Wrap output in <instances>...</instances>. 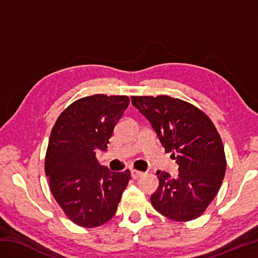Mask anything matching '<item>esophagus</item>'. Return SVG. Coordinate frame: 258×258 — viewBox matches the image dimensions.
Segmentation results:
<instances>
[{"mask_svg":"<svg viewBox=\"0 0 258 258\" xmlns=\"http://www.w3.org/2000/svg\"><path fill=\"white\" fill-rule=\"evenodd\" d=\"M144 175V173L143 172H141V171H136V169H132V171H131V176H132L134 179H136V178H140V177H142Z\"/></svg>","mask_w":258,"mask_h":258,"instance_id":"1","label":"esophagus"}]
</instances>
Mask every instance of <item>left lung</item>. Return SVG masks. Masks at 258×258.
I'll use <instances>...</instances> for the list:
<instances>
[{
  "mask_svg": "<svg viewBox=\"0 0 258 258\" xmlns=\"http://www.w3.org/2000/svg\"><path fill=\"white\" fill-rule=\"evenodd\" d=\"M160 143L178 165L177 177L157 171L153 207L173 221L201 216L220 189L226 158L222 139L207 115L191 104L166 95L132 96Z\"/></svg>",
  "mask_w": 258,
  "mask_h": 258,
  "instance_id": "8db88e82",
  "label": "left lung"
}]
</instances>
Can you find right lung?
I'll use <instances>...</instances> for the list:
<instances>
[{
    "instance_id": "obj_1",
    "label": "right lung",
    "mask_w": 258,
    "mask_h": 258,
    "mask_svg": "<svg viewBox=\"0 0 258 258\" xmlns=\"http://www.w3.org/2000/svg\"><path fill=\"white\" fill-rule=\"evenodd\" d=\"M130 104L124 95L80 98L59 115L51 132L45 174L54 199L71 221L96 227L111 220L131 178L96 160Z\"/></svg>"
}]
</instances>
